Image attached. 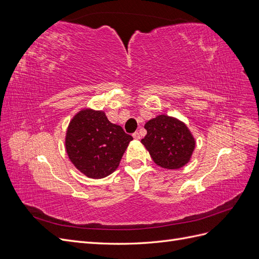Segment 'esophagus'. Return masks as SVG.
I'll list each match as a JSON object with an SVG mask.
<instances>
[{
  "label": "esophagus",
  "instance_id": "1",
  "mask_svg": "<svg viewBox=\"0 0 259 259\" xmlns=\"http://www.w3.org/2000/svg\"><path fill=\"white\" fill-rule=\"evenodd\" d=\"M133 137H134L135 139H140V134L138 132H135L134 134H133Z\"/></svg>",
  "mask_w": 259,
  "mask_h": 259
}]
</instances>
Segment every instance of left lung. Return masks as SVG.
Segmentation results:
<instances>
[{"label":"left lung","mask_w":259,"mask_h":259,"mask_svg":"<svg viewBox=\"0 0 259 259\" xmlns=\"http://www.w3.org/2000/svg\"><path fill=\"white\" fill-rule=\"evenodd\" d=\"M145 128L142 143L159 166L177 169L190 160L195 142L183 122L163 114L147 122Z\"/></svg>","instance_id":"8db88e82"}]
</instances>
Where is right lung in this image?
<instances>
[{"label":"right lung","mask_w":259,"mask_h":259,"mask_svg":"<svg viewBox=\"0 0 259 259\" xmlns=\"http://www.w3.org/2000/svg\"><path fill=\"white\" fill-rule=\"evenodd\" d=\"M133 137L112 124L105 112L86 109L70 122L66 149L74 166L90 178H104L116 169Z\"/></svg>","instance_id":"1"}]
</instances>
